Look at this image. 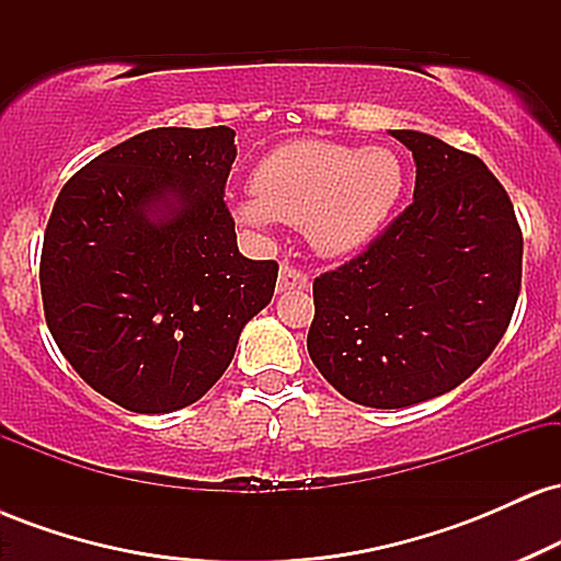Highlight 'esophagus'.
<instances>
[{
  "mask_svg": "<svg viewBox=\"0 0 561 561\" xmlns=\"http://www.w3.org/2000/svg\"><path fill=\"white\" fill-rule=\"evenodd\" d=\"M311 282H308V276L298 272L295 266H289V263H285V266L279 268V282H276V289L279 293H289V289H306Z\"/></svg>",
  "mask_w": 561,
  "mask_h": 561,
  "instance_id": "34e87169",
  "label": "esophagus"
}]
</instances>
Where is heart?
Returning a JSON list of instances; mask_svg holds the SVG:
<instances>
[{"mask_svg":"<svg viewBox=\"0 0 561 561\" xmlns=\"http://www.w3.org/2000/svg\"><path fill=\"white\" fill-rule=\"evenodd\" d=\"M405 171L388 147L302 139L276 147L253 171L255 195L231 203L244 227L300 224L313 250L351 255L382 231L403 195Z\"/></svg>","mask_w":561,"mask_h":561,"instance_id":"heart-1","label":"heart"}]
</instances>
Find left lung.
Here are the masks:
<instances>
[{
  "label": "left lung",
  "mask_w": 561,
  "mask_h": 561,
  "mask_svg": "<svg viewBox=\"0 0 561 561\" xmlns=\"http://www.w3.org/2000/svg\"><path fill=\"white\" fill-rule=\"evenodd\" d=\"M414 203L364 255L313 282L308 353L347 401L403 409L454 390L504 337L523 279L512 199L480 158L390 131Z\"/></svg>",
  "instance_id": "8db88e82"
}]
</instances>
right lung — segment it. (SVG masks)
I'll list each match as a JSON object with an SVG mask.
<instances>
[{
    "label": "right lung",
    "mask_w": 561,
    "mask_h": 561,
    "mask_svg": "<svg viewBox=\"0 0 561 561\" xmlns=\"http://www.w3.org/2000/svg\"><path fill=\"white\" fill-rule=\"evenodd\" d=\"M234 128H150L62 186L42 250L44 317L96 392L134 414L199 401L272 302L274 261L237 248Z\"/></svg>",
    "instance_id": "add662e5"
}]
</instances>
